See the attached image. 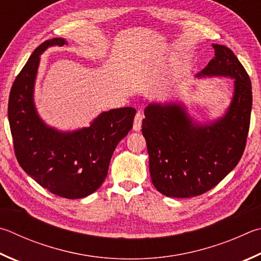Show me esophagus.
I'll list each match as a JSON object with an SVG mask.
<instances>
[{"instance_id":"1","label":"esophagus","mask_w":261,"mask_h":261,"mask_svg":"<svg viewBox=\"0 0 261 261\" xmlns=\"http://www.w3.org/2000/svg\"><path fill=\"white\" fill-rule=\"evenodd\" d=\"M141 123H143V114L141 113H137L135 121H134V130L135 131H140L141 129Z\"/></svg>"}]
</instances>
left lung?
Segmentation results:
<instances>
[{
	"label": "left lung",
	"mask_w": 261,
	"mask_h": 261,
	"mask_svg": "<svg viewBox=\"0 0 261 261\" xmlns=\"http://www.w3.org/2000/svg\"><path fill=\"white\" fill-rule=\"evenodd\" d=\"M212 46L215 57L196 77L233 79V97L224 114L200 122L179 100L145 108L141 131L151 182L165 196L193 197L210 191L236 167L245 148L252 107L250 77L233 51Z\"/></svg>",
	"instance_id": "left-lung-1"
}]
</instances>
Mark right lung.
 <instances>
[{
	"label": "right lung",
	"instance_id": "right-lung-1",
	"mask_svg": "<svg viewBox=\"0 0 261 261\" xmlns=\"http://www.w3.org/2000/svg\"><path fill=\"white\" fill-rule=\"evenodd\" d=\"M68 44L61 37L36 48L12 84L8 116L18 163L28 176L55 195L75 200L101 186L117 144L129 134L136 110L102 112L89 126L61 131L37 113L35 81L41 55L50 46Z\"/></svg>",
	"mask_w": 261,
	"mask_h": 261
}]
</instances>
